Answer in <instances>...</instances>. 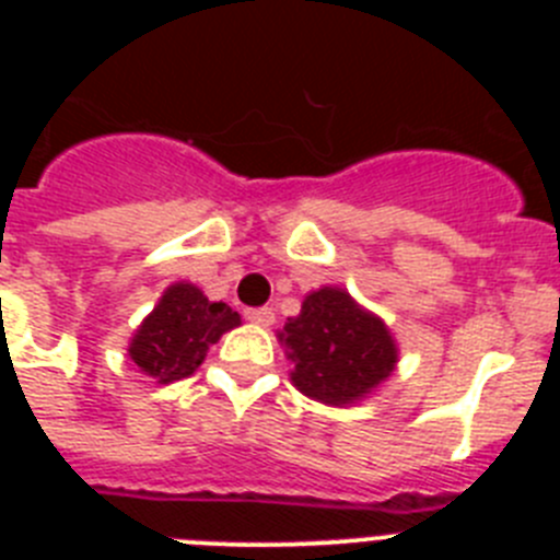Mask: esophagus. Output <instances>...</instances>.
<instances>
[{"label":"esophagus","mask_w":560,"mask_h":560,"mask_svg":"<svg viewBox=\"0 0 560 560\" xmlns=\"http://www.w3.org/2000/svg\"><path fill=\"white\" fill-rule=\"evenodd\" d=\"M244 316L249 319V323L264 325V328H269V325L275 323V311L271 308H246Z\"/></svg>","instance_id":"esophagus-1"}]
</instances>
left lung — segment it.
Returning <instances> with one entry per match:
<instances>
[{"mask_svg":"<svg viewBox=\"0 0 560 560\" xmlns=\"http://www.w3.org/2000/svg\"><path fill=\"white\" fill-rule=\"evenodd\" d=\"M277 339L294 364L291 384L325 407H353L398 368V341L387 323L339 285L311 291Z\"/></svg>","mask_w":560,"mask_h":560,"instance_id":"1","label":"left lung"}]
</instances>
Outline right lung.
Here are the masks:
<instances>
[{"instance_id":"add662e5","label":"right lung","mask_w":560,"mask_h":560,"mask_svg":"<svg viewBox=\"0 0 560 560\" xmlns=\"http://www.w3.org/2000/svg\"><path fill=\"white\" fill-rule=\"evenodd\" d=\"M237 325V311L212 303L199 285L179 280L162 291L160 303L133 330L128 355L148 378L173 384L196 373L207 350Z\"/></svg>"}]
</instances>
